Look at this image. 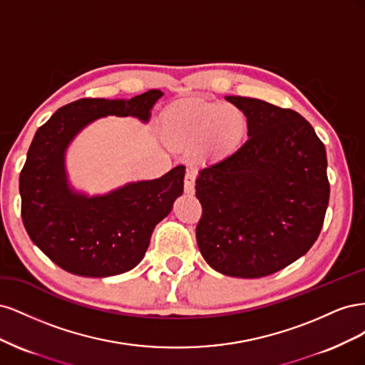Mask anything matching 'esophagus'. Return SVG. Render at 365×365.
Here are the masks:
<instances>
[{"mask_svg": "<svg viewBox=\"0 0 365 365\" xmlns=\"http://www.w3.org/2000/svg\"><path fill=\"white\" fill-rule=\"evenodd\" d=\"M195 170L189 169L185 172V180H184V192L187 195H193L195 193Z\"/></svg>", "mask_w": 365, "mask_h": 365, "instance_id": "34e87169", "label": "esophagus"}]
</instances>
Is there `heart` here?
I'll use <instances>...</instances> for the list:
<instances>
[{"mask_svg":"<svg viewBox=\"0 0 365 365\" xmlns=\"http://www.w3.org/2000/svg\"><path fill=\"white\" fill-rule=\"evenodd\" d=\"M164 140L173 148H193L204 160H222L237 152L248 134L240 108L192 98L169 106L161 115Z\"/></svg>","mask_w":365,"mask_h":365,"instance_id":"b5f03b06","label":"heart"}]
</instances>
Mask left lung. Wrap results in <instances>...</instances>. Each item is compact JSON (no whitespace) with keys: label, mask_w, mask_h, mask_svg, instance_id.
I'll use <instances>...</instances> for the list:
<instances>
[{"label":"left lung","mask_w":365,"mask_h":365,"mask_svg":"<svg viewBox=\"0 0 365 365\" xmlns=\"http://www.w3.org/2000/svg\"><path fill=\"white\" fill-rule=\"evenodd\" d=\"M225 98L245 113L250 138L200 172L196 242L217 272L259 279L304 256L318 239L330 193L326 148L292 109Z\"/></svg>","instance_id":"1"}]
</instances>
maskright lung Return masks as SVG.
Masks as SVG:
<instances>
[{"label": "right lung", "instance_id": "right-lung-1", "mask_svg": "<svg viewBox=\"0 0 365 365\" xmlns=\"http://www.w3.org/2000/svg\"><path fill=\"white\" fill-rule=\"evenodd\" d=\"M161 96L150 90L129 101L81 98L59 108L36 130L19 175L21 216L33 244L62 269L109 277L135 268L153 228L182 195L184 165L91 197L71 189L65 170V152L85 126L106 115L146 123Z\"/></svg>", "mask_w": 365, "mask_h": 365}]
</instances>
